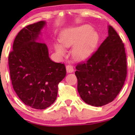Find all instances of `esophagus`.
Returning a JSON list of instances; mask_svg holds the SVG:
<instances>
[{
	"label": "esophagus",
	"mask_w": 135,
	"mask_h": 135,
	"mask_svg": "<svg viewBox=\"0 0 135 135\" xmlns=\"http://www.w3.org/2000/svg\"><path fill=\"white\" fill-rule=\"evenodd\" d=\"M66 72H67L68 73H72L74 72V69H73V66H71V65H66Z\"/></svg>",
	"instance_id": "34e87169"
}]
</instances>
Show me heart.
Listing matches in <instances>:
<instances>
[{"instance_id":"obj_1","label":"heart","mask_w":135,"mask_h":135,"mask_svg":"<svg viewBox=\"0 0 135 135\" xmlns=\"http://www.w3.org/2000/svg\"><path fill=\"white\" fill-rule=\"evenodd\" d=\"M97 32L89 25H81L64 31L60 36L61 44L55 45L56 52L60 56L66 54L65 48L73 47V55L76 60L84 61L91 56L97 45Z\"/></svg>"}]
</instances>
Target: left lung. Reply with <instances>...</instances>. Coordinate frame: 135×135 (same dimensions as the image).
<instances>
[{"label": "left lung", "instance_id": "obj_1", "mask_svg": "<svg viewBox=\"0 0 135 135\" xmlns=\"http://www.w3.org/2000/svg\"><path fill=\"white\" fill-rule=\"evenodd\" d=\"M108 35L95 54L76 66L78 91L87 104L102 107L114 100L127 76L124 44L116 31L108 26Z\"/></svg>", "mask_w": 135, "mask_h": 135}]
</instances>
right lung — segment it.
<instances>
[{
    "instance_id": "right-lung-1",
    "label": "right lung",
    "mask_w": 135,
    "mask_h": 135,
    "mask_svg": "<svg viewBox=\"0 0 135 135\" xmlns=\"http://www.w3.org/2000/svg\"><path fill=\"white\" fill-rule=\"evenodd\" d=\"M46 25L41 21L21 29L8 57L13 89L26 105L39 110L55 102L58 84L66 76L65 65L50 59L47 45L40 40Z\"/></svg>"
}]
</instances>
